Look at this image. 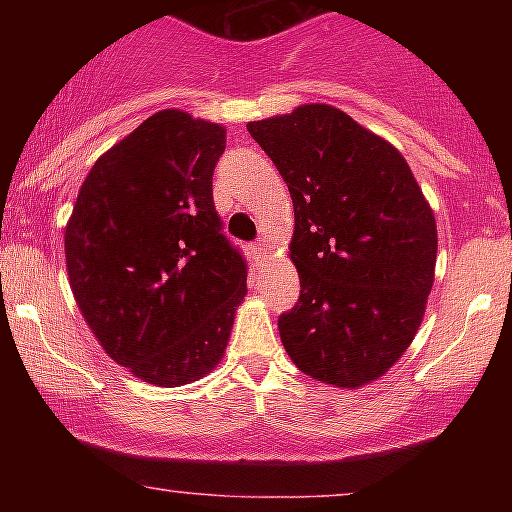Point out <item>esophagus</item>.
<instances>
[{"instance_id":"1","label":"esophagus","mask_w":512,"mask_h":512,"mask_svg":"<svg viewBox=\"0 0 512 512\" xmlns=\"http://www.w3.org/2000/svg\"><path fill=\"white\" fill-rule=\"evenodd\" d=\"M250 252H252V257H255V260H260V257L267 255V245H264V243H255V245H252V248H250Z\"/></svg>"}]
</instances>
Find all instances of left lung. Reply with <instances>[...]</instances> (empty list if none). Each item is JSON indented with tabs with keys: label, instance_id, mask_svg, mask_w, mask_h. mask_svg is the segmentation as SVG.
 Instances as JSON below:
<instances>
[{
	"label": "left lung",
	"instance_id": "left-lung-1",
	"mask_svg": "<svg viewBox=\"0 0 512 512\" xmlns=\"http://www.w3.org/2000/svg\"><path fill=\"white\" fill-rule=\"evenodd\" d=\"M296 214L301 296L279 315L298 370L337 387L380 378L407 351L433 286V211L402 154L332 105L250 122Z\"/></svg>",
	"mask_w": 512,
	"mask_h": 512
}]
</instances>
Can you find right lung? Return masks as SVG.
Wrapping results in <instances>:
<instances>
[{
    "instance_id": "add662e5",
    "label": "right lung",
    "mask_w": 512,
    "mask_h": 512,
    "mask_svg": "<svg viewBox=\"0 0 512 512\" xmlns=\"http://www.w3.org/2000/svg\"><path fill=\"white\" fill-rule=\"evenodd\" d=\"M219 125L161 110L86 175L64 233L69 286L113 361L158 387L221 361L248 262L214 207Z\"/></svg>"
}]
</instances>
